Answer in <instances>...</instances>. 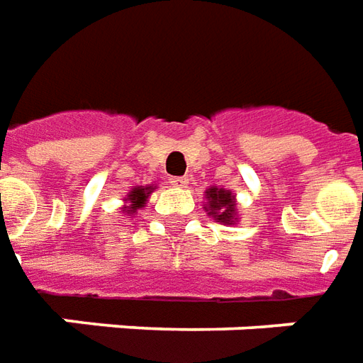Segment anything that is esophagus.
I'll list each match as a JSON object with an SVG mask.
<instances>
[{
    "mask_svg": "<svg viewBox=\"0 0 363 363\" xmlns=\"http://www.w3.org/2000/svg\"><path fill=\"white\" fill-rule=\"evenodd\" d=\"M171 184L177 186V189H186L189 179H186V177H173V179H171Z\"/></svg>",
    "mask_w": 363,
    "mask_h": 363,
    "instance_id": "1",
    "label": "esophagus"
}]
</instances>
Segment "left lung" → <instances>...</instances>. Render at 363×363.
<instances>
[{
  "mask_svg": "<svg viewBox=\"0 0 363 363\" xmlns=\"http://www.w3.org/2000/svg\"><path fill=\"white\" fill-rule=\"evenodd\" d=\"M204 210L210 218L224 225L238 224V200L232 190H225L222 186H210L204 192Z\"/></svg>",
  "mask_w": 363,
  "mask_h": 363,
  "instance_id": "8db88e82",
  "label": "left lung"
}]
</instances>
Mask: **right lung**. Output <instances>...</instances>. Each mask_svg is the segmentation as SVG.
Masks as SVG:
<instances>
[{"instance_id":"add662e5","label":"right lung","mask_w":363,"mask_h":363,"mask_svg":"<svg viewBox=\"0 0 363 363\" xmlns=\"http://www.w3.org/2000/svg\"><path fill=\"white\" fill-rule=\"evenodd\" d=\"M157 186L153 184H147V186H133V189L129 190L128 194H125V199H123V206L120 208V212L123 216H133V214H138V210L147 204V199L151 196V192L155 190Z\"/></svg>"}]
</instances>
